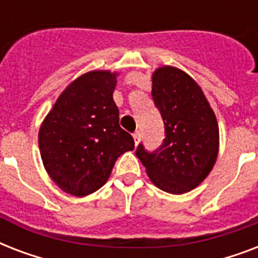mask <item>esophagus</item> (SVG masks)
<instances>
[{
  "mask_svg": "<svg viewBox=\"0 0 258 258\" xmlns=\"http://www.w3.org/2000/svg\"><path fill=\"white\" fill-rule=\"evenodd\" d=\"M133 138H134V141H135V145H138V143L141 142V138H142L141 133H139V131H137V133H134Z\"/></svg>",
  "mask_w": 258,
  "mask_h": 258,
  "instance_id": "obj_1",
  "label": "esophagus"
}]
</instances>
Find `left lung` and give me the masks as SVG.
Returning <instances> with one entry per match:
<instances>
[{
    "mask_svg": "<svg viewBox=\"0 0 258 258\" xmlns=\"http://www.w3.org/2000/svg\"><path fill=\"white\" fill-rule=\"evenodd\" d=\"M151 93L166 138L153 153L139 145L135 154L158 188L184 194L200 186L216 165L220 150L216 113L196 80L175 67L154 71Z\"/></svg>",
    "mask_w": 258,
    "mask_h": 258,
    "instance_id": "obj_1",
    "label": "left lung"
}]
</instances>
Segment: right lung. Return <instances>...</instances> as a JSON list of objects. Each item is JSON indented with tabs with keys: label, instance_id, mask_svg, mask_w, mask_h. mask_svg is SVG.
I'll list each match as a JSON object with an SVG mask.
<instances>
[{
	"label": "right lung",
	"instance_id": "right-lung-1",
	"mask_svg": "<svg viewBox=\"0 0 258 258\" xmlns=\"http://www.w3.org/2000/svg\"><path fill=\"white\" fill-rule=\"evenodd\" d=\"M117 72L89 71L57 97L38 131V147L48 175L62 191L92 194L108 180L134 139L119 125L113 101Z\"/></svg>",
	"mask_w": 258,
	"mask_h": 258
}]
</instances>
